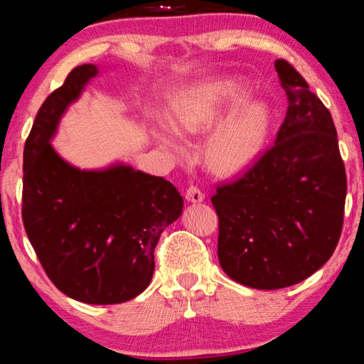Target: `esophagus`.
<instances>
[{
    "label": "esophagus",
    "mask_w": 364,
    "mask_h": 364,
    "mask_svg": "<svg viewBox=\"0 0 364 364\" xmlns=\"http://www.w3.org/2000/svg\"><path fill=\"white\" fill-rule=\"evenodd\" d=\"M186 198L192 203H198V202H202L203 198H205V193H203L198 187L191 186L186 191Z\"/></svg>",
    "instance_id": "obj_1"
}]
</instances>
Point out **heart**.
<instances>
[{
  "instance_id": "obj_1",
  "label": "heart",
  "mask_w": 364,
  "mask_h": 364,
  "mask_svg": "<svg viewBox=\"0 0 364 364\" xmlns=\"http://www.w3.org/2000/svg\"><path fill=\"white\" fill-rule=\"evenodd\" d=\"M245 96V89L235 81L202 84L182 99L173 111L172 126L177 132H200L210 127ZM270 112L265 102L245 101L217 124L205 144L208 166L215 172L230 173L248 166L260 151L265 139ZM161 141L177 147L171 134H161Z\"/></svg>"
}]
</instances>
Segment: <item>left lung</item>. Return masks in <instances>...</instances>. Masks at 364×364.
Instances as JSON below:
<instances>
[{"instance_id": "left-lung-1", "label": "left lung", "mask_w": 364, "mask_h": 364, "mask_svg": "<svg viewBox=\"0 0 364 364\" xmlns=\"http://www.w3.org/2000/svg\"><path fill=\"white\" fill-rule=\"evenodd\" d=\"M288 97L275 144L235 181L217 186L218 262L258 290L296 285L330 260L340 240L346 172L331 114L285 59Z\"/></svg>"}]
</instances>
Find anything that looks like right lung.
Returning <instances> with one entry per match:
<instances>
[{
  "label": "right lung",
  "instance_id": "1",
  "mask_svg": "<svg viewBox=\"0 0 364 364\" xmlns=\"http://www.w3.org/2000/svg\"><path fill=\"white\" fill-rule=\"evenodd\" d=\"M97 66L82 64L39 107L23 154V223L59 291L89 305L132 300L149 287L154 248L182 213L183 198L162 177L112 166L79 171L51 137Z\"/></svg>",
  "mask_w": 364,
  "mask_h": 364
}]
</instances>
